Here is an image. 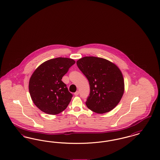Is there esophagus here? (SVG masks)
I'll use <instances>...</instances> for the list:
<instances>
[{
  "instance_id": "1",
  "label": "esophagus",
  "mask_w": 160,
  "mask_h": 160,
  "mask_svg": "<svg viewBox=\"0 0 160 160\" xmlns=\"http://www.w3.org/2000/svg\"><path fill=\"white\" fill-rule=\"evenodd\" d=\"M78 94H79V92H78V91H77L74 93V95H75V96L78 95Z\"/></svg>"
}]
</instances>
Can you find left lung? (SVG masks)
<instances>
[{
	"mask_svg": "<svg viewBox=\"0 0 160 160\" xmlns=\"http://www.w3.org/2000/svg\"><path fill=\"white\" fill-rule=\"evenodd\" d=\"M77 65L89 83L90 93L86 101L88 108L99 114L113 110L124 92L121 70L112 62L93 56L81 58Z\"/></svg>",
	"mask_w": 160,
	"mask_h": 160,
	"instance_id": "1",
	"label": "left lung"
}]
</instances>
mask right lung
<instances>
[{
    "instance_id": "1",
    "label": "right lung",
    "mask_w": 160,
    "mask_h": 160,
    "mask_svg": "<svg viewBox=\"0 0 160 160\" xmlns=\"http://www.w3.org/2000/svg\"><path fill=\"white\" fill-rule=\"evenodd\" d=\"M76 62L57 58L39 65L31 76L29 90L35 105L47 114L60 113L68 106L72 94L61 80Z\"/></svg>"
}]
</instances>
